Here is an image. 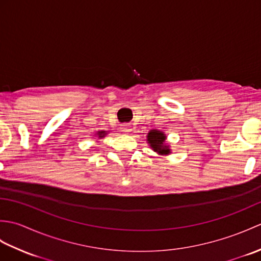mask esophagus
Returning <instances> with one entry per match:
<instances>
[{
  "instance_id": "esophagus-1",
  "label": "esophagus",
  "mask_w": 261,
  "mask_h": 261,
  "mask_svg": "<svg viewBox=\"0 0 261 261\" xmlns=\"http://www.w3.org/2000/svg\"><path fill=\"white\" fill-rule=\"evenodd\" d=\"M131 130L132 129H131V126L129 124H123L121 126V131L124 132V134H127V132H130Z\"/></svg>"
}]
</instances>
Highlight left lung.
Returning <instances> with one entry per match:
<instances>
[{"label": "left lung", "instance_id": "1", "mask_svg": "<svg viewBox=\"0 0 261 261\" xmlns=\"http://www.w3.org/2000/svg\"><path fill=\"white\" fill-rule=\"evenodd\" d=\"M166 136L162 131L151 130L148 134V142L150 143V147L153 149V151H157L160 154H168L170 149L168 146L165 145Z\"/></svg>", "mask_w": 261, "mask_h": 261}]
</instances>
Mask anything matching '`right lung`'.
Returning a JSON list of instances; mask_svg holds the SVG:
<instances>
[{"instance_id": "right-lung-1", "label": "right lung", "mask_w": 261, "mask_h": 261, "mask_svg": "<svg viewBox=\"0 0 261 261\" xmlns=\"http://www.w3.org/2000/svg\"><path fill=\"white\" fill-rule=\"evenodd\" d=\"M98 134H99V135H98L99 137H104V134H105V132H104V131H101V132H98Z\"/></svg>"}]
</instances>
